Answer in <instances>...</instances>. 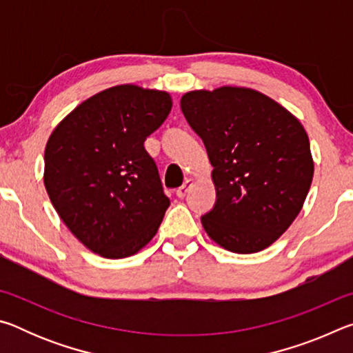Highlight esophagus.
<instances>
[{
    "mask_svg": "<svg viewBox=\"0 0 353 353\" xmlns=\"http://www.w3.org/2000/svg\"><path fill=\"white\" fill-rule=\"evenodd\" d=\"M193 183H194L193 179H187V181L183 182L182 187L177 188V191H176V194L179 196V198H185V194L188 193V190L191 188V185H193Z\"/></svg>",
    "mask_w": 353,
    "mask_h": 353,
    "instance_id": "esophagus-1",
    "label": "esophagus"
}]
</instances>
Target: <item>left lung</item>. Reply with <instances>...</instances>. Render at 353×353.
I'll return each mask as SVG.
<instances>
[{
    "label": "left lung",
    "mask_w": 353,
    "mask_h": 353,
    "mask_svg": "<svg viewBox=\"0 0 353 353\" xmlns=\"http://www.w3.org/2000/svg\"><path fill=\"white\" fill-rule=\"evenodd\" d=\"M181 107L213 166L216 204L201 218L207 235L236 254L271 246L302 210L313 181L301 121L246 87L188 92Z\"/></svg>",
    "instance_id": "1"
}]
</instances>
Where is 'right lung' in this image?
<instances>
[{"mask_svg":"<svg viewBox=\"0 0 353 353\" xmlns=\"http://www.w3.org/2000/svg\"><path fill=\"white\" fill-rule=\"evenodd\" d=\"M171 107L170 93L124 83L83 101L48 139V196L92 252L124 259L157 234L170 199L145 140Z\"/></svg>","mask_w":353,"mask_h":353,"instance_id":"1","label":"right lung"}]
</instances>
